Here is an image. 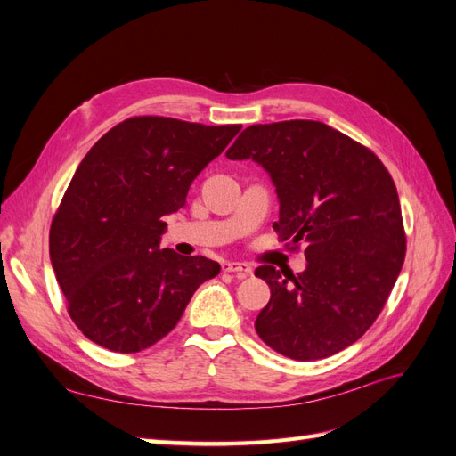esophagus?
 Wrapping results in <instances>:
<instances>
[{
	"mask_svg": "<svg viewBox=\"0 0 456 456\" xmlns=\"http://www.w3.org/2000/svg\"><path fill=\"white\" fill-rule=\"evenodd\" d=\"M223 272H230V273H238L240 278H247V275L253 273V268L249 265H245V262H223Z\"/></svg>",
	"mask_w": 456,
	"mask_h": 456,
	"instance_id": "esophagus-1",
	"label": "esophagus"
}]
</instances>
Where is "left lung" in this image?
Instances as JSON below:
<instances>
[{
  "mask_svg": "<svg viewBox=\"0 0 456 456\" xmlns=\"http://www.w3.org/2000/svg\"><path fill=\"white\" fill-rule=\"evenodd\" d=\"M226 156L265 167L280 200L273 230L305 245L306 270L258 266L270 302L255 329L272 350L314 362L348 348L375 323L405 260L397 190L372 151L322 121L247 127Z\"/></svg>",
  "mask_w": 456,
  "mask_h": 456,
  "instance_id": "left-lung-1",
  "label": "left lung"
}]
</instances>
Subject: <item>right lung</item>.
<instances>
[{"instance_id":"1","label":"right lung","mask_w":456,"mask_h":456,"mask_svg":"<svg viewBox=\"0 0 456 456\" xmlns=\"http://www.w3.org/2000/svg\"><path fill=\"white\" fill-rule=\"evenodd\" d=\"M241 126L129 118L81 159L49 232L68 314L89 340L134 354L171 333L196 289L220 265L159 249L163 216Z\"/></svg>"}]
</instances>
